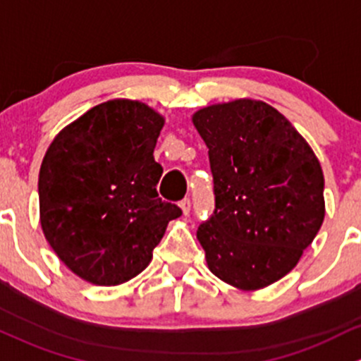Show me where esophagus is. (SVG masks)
I'll use <instances>...</instances> for the list:
<instances>
[{
  "instance_id": "obj_1",
  "label": "esophagus",
  "mask_w": 361,
  "mask_h": 361,
  "mask_svg": "<svg viewBox=\"0 0 361 361\" xmlns=\"http://www.w3.org/2000/svg\"><path fill=\"white\" fill-rule=\"evenodd\" d=\"M179 207L182 208V214H184V215H189V212H191V202H189V198L180 200Z\"/></svg>"
}]
</instances>
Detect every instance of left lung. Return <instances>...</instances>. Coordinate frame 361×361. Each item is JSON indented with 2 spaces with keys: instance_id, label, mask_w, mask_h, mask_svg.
<instances>
[{
  "instance_id": "1",
  "label": "left lung",
  "mask_w": 361,
  "mask_h": 361,
  "mask_svg": "<svg viewBox=\"0 0 361 361\" xmlns=\"http://www.w3.org/2000/svg\"><path fill=\"white\" fill-rule=\"evenodd\" d=\"M208 147L215 210L196 236L208 269L240 290L290 273L325 217L323 172L310 144L262 100L192 114Z\"/></svg>"
}]
</instances>
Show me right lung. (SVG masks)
I'll list each match as a JSON object with an SVG mask.
<instances>
[{
    "label": "right lung",
    "instance_id": "right-lung-1",
    "mask_svg": "<svg viewBox=\"0 0 361 361\" xmlns=\"http://www.w3.org/2000/svg\"><path fill=\"white\" fill-rule=\"evenodd\" d=\"M161 114L139 100L92 107L54 139L39 169V221L62 262L95 285L142 273L169 222L182 215L158 198L154 161Z\"/></svg>",
    "mask_w": 361,
    "mask_h": 361
}]
</instances>
